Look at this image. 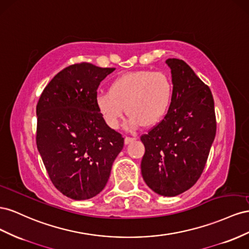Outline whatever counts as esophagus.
<instances>
[{
	"label": "esophagus",
	"mask_w": 249,
	"mask_h": 249,
	"mask_svg": "<svg viewBox=\"0 0 249 249\" xmlns=\"http://www.w3.org/2000/svg\"><path fill=\"white\" fill-rule=\"evenodd\" d=\"M137 139L136 138H130V137H126L125 138V140H124V142H125V144L127 145V144H130V143H132L133 141H136Z\"/></svg>",
	"instance_id": "34e87169"
}]
</instances>
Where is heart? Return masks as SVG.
<instances>
[{"instance_id": "obj_1", "label": "heart", "mask_w": 249, "mask_h": 249, "mask_svg": "<svg viewBox=\"0 0 249 249\" xmlns=\"http://www.w3.org/2000/svg\"><path fill=\"white\" fill-rule=\"evenodd\" d=\"M172 98L173 84L165 73L142 70L116 78L108 93L96 96L95 104L109 128H117L125 109L130 125L149 127L165 117Z\"/></svg>"}]
</instances>
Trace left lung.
Returning <instances> with one entry per match:
<instances>
[{
    "label": "left lung",
    "mask_w": 249,
    "mask_h": 249,
    "mask_svg": "<svg viewBox=\"0 0 249 249\" xmlns=\"http://www.w3.org/2000/svg\"><path fill=\"white\" fill-rule=\"evenodd\" d=\"M173 98L167 115L141 137V171L147 186L173 197L193 187L207 164L216 136L214 99L207 84L181 59L169 58Z\"/></svg>",
    "instance_id": "obj_1"
}]
</instances>
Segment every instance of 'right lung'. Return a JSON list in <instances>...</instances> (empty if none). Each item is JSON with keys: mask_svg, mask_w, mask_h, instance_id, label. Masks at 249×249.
<instances>
[{"mask_svg": "<svg viewBox=\"0 0 249 249\" xmlns=\"http://www.w3.org/2000/svg\"><path fill=\"white\" fill-rule=\"evenodd\" d=\"M115 68L75 63L55 75L36 105V145L50 179L75 200L96 196L124 146L96 108L97 89Z\"/></svg>", "mask_w": 249, "mask_h": 249, "instance_id": "right-lung-1", "label": "right lung"}]
</instances>
